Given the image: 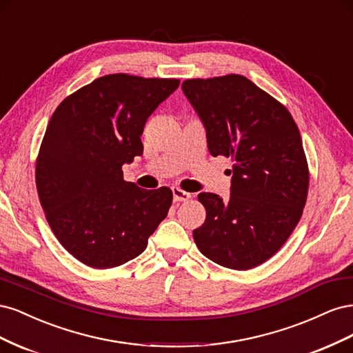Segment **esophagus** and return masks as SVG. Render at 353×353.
Masks as SVG:
<instances>
[{"instance_id": "obj_1", "label": "esophagus", "mask_w": 353, "mask_h": 353, "mask_svg": "<svg viewBox=\"0 0 353 353\" xmlns=\"http://www.w3.org/2000/svg\"><path fill=\"white\" fill-rule=\"evenodd\" d=\"M172 194H174V201H187L191 199L190 193H187V191L181 190L178 187L172 188Z\"/></svg>"}]
</instances>
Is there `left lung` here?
Here are the masks:
<instances>
[{
	"label": "left lung",
	"mask_w": 353,
	"mask_h": 353,
	"mask_svg": "<svg viewBox=\"0 0 353 353\" xmlns=\"http://www.w3.org/2000/svg\"><path fill=\"white\" fill-rule=\"evenodd\" d=\"M183 92L205 126L209 153L232 157L230 199L200 193L206 209L193 237L208 259L250 270L296 228L309 172L301 132L281 103L241 74L187 79Z\"/></svg>",
	"instance_id": "obj_1"
}]
</instances>
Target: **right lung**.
<instances>
[{"label": "right lung", "mask_w": 353, "mask_h": 353, "mask_svg": "<svg viewBox=\"0 0 353 353\" xmlns=\"http://www.w3.org/2000/svg\"><path fill=\"white\" fill-rule=\"evenodd\" d=\"M178 87V79L108 74L51 116L37 162L39 200L63 248L91 268L137 258L168 215L170 188L126 183L122 166L143 154L147 119Z\"/></svg>", "instance_id": "1"}]
</instances>
